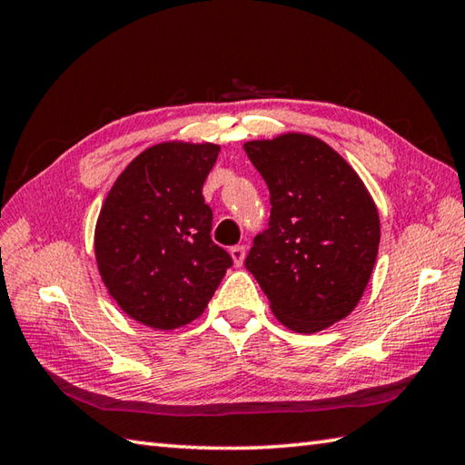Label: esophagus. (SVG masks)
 Here are the masks:
<instances>
[{
  "label": "esophagus",
  "mask_w": 465,
  "mask_h": 465,
  "mask_svg": "<svg viewBox=\"0 0 465 465\" xmlns=\"http://www.w3.org/2000/svg\"><path fill=\"white\" fill-rule=\"evenodd\" d=\"M230 255H232L233 263L240 268V265H242L243 260H245V248H243V245H233V248L230 250Z\"/></svg>",
  "instance_id": "obj_1"
}]
</instances>
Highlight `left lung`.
<instances>
[{
	"mask_svg": "<svg viewBox=\"0 0 465 465\" xmlns=\"http://www.w3.org/2000/svg\"><path fill=\"white\" fill-rule=\"evenodd\" d=\"M270 187L268 230L245 268L285 328L315 333L361 300L380 248V215L343 157L308 134L243 143Z\"/></svg>",
	"mask_w": 465,
	"mask_h": 465,
	"instance_id": "left-lung-1",
	"label": "left lung"
}]
</instances>
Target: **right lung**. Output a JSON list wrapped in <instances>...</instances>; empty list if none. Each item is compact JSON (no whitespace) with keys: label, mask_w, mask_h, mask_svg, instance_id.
Instances as JSON below:
<instances>
[{"label":"right lung","mask_w":465,"mask_h":465,"mask_svg":"<svg viewBox=\"0 0 465 465\" xmlns=\"http://www.w3.org/2000/svg\"><path fill=\"white\" fill-rule=\"evenodd\" d=\"M215 143L147 147L112 185L95 223V262L115 303L153 330L200 318L232 258L212 242L202 187Z\"/></svg>","instance_id":"obj_1"}]
</instances>
